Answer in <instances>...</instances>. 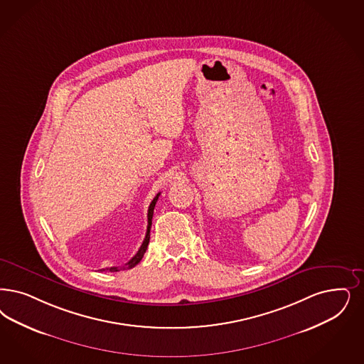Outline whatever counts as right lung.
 Wrapping results in <instances>:
<instances>
[{
    "instance_id": "obj_1",
    "label": "right lung",
    "mask_w": 364,
    "mask_h": 364,
    "mask_svg": "<svg viewBox=\"0 0 364 364\" xmlns=\"http://www.w3.org/2000/svg\"><path fill=\"white\" fill-rule=\"evenodd\" d=\"M159 196H160V193H157L156 195V198L151 200V205H149V210H148V228H146V235H145V239H144V242H142V245H141V247H139V250L137 251V254L127 262V264L122 267V269H132V267H134L136 264L142 259V257H144V254H145V251L148 249V245H149V239H151V218H153V211H154V205H156V203H157V199H159ZM105 270H109V272H119V267H106V269H102V272H105Z\"/></svg>"
}]
</instances>
